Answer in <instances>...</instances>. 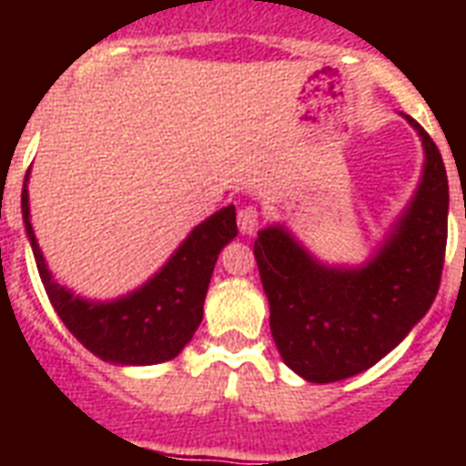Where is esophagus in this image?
I'll list each match as a JSON object with an SVG mask.
<instances>
[{
  "mask_svg": "<svg viewBox=\"0 0 466 466\" xmlns=\"http://www.w3.org/2000/svg\"><path fill=\"white\" fill-rule=\"evenodd\" d=\"M237 225H239L241 234H254L256 227H258V210L254 205H244L239 212H237Z\"/></svg>",
  "mask_w": 466,
  "mask_h": 466,
  "instance_id": "obj_1",
  "label": "esophagus"
}]
</instances>
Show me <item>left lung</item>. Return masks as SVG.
<instances>
[{
  "mask_svg": "<svg viewBox=\"0 0 466 466\" xmlns=\"http://www.w3.org/2000/svg\"><path fill=\"white\" fill-rule=\"evenodd\" d=\"M404 118L423 142V176L368 263L326 266L283 225L266 227L254 241L278 353L307 382H339L372 368L426 317L441 288L448 174L431 135Z\"/></svg>",
  "mask_w": 466,
  "mask_h": 466,
  "instance_id": "8db88e82",
  "label": "left lung"
}]
</instances>
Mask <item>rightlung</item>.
<instances>
[{
	"label": "right lung",
	"instance_id": "1",
	"mask_svg": "<svg viewBox=\"0 0 466 466\" xmlns=\"http://www.w3.org/2000/svg\"><path fill=\"white\" fill-rule=\"evenodd\" d=\"M25 181L21 190L25 234L47 298L72 336L113 365H157L181 353L203 321L205 295L219 251L237 237L234 205L200 222L142 288L111 302H94L62 288L50 276L33 234Z\"/></svg>",
	"mask_w": 466,
	"mask_h": 466
}]
</instances>
